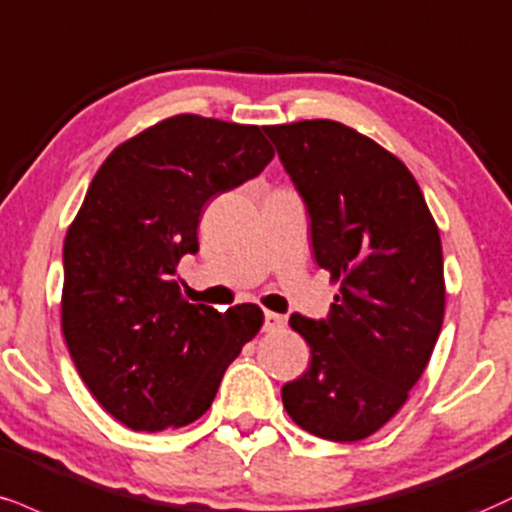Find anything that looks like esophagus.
<instances>
[{
	"mask_svg": "<svg viewBox=\"0 0 512 512\" xmlns=\"http://www.w3.org/2000/svg\"><path fill=\"white\" fill-rule=\"evenodd\" d=\"M283 326V317L276 312H264V331H276Z\"/></svg>",
	"mask_w": 512,
	"mask_h": 512,
	"instance_id": "34e87169",
	"label": "esophagus"
}]
</instances>
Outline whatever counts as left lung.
Masks as SVG:
<instances>
[{
    "label": "left lung",
    "mask_w": 512,
    "mask_h": 512,
    "mask_svg": "<svg viewBox=\"0 0 512 512\" xmlns=\"http://www.w3.org/2000/svg\"><path fill=\"white\" fill-rule=\"evenodd\" d=\"M262 131L303 197L317 264L341 281L326 319H288L312 360L283 384V408L319 439H367L403 408L439 338V229L408 166L367 135L329 119Z\"/></svg>",
    "instance_id": "8db88e82"
}]
</instances>
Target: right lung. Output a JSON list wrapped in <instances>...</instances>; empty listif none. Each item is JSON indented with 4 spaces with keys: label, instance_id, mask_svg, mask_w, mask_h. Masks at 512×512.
<instances>
[{
    "label": "right lung",
    "instance_id": "right-lung-1",
    "mask_svg": "<svg viewBox=\"0 0 512 512\" xmlns=\"http://www.w3.org/2000/svg\"><path fill=\"white\" fill-rule=\"evenodd\" d=\"M260 126L178 114L121 143L92 178L64 240L61 331L80 379L133 432L186 427L260 331L257 305L217 312L183 298L212 197L272 162Z\"/></svg>",
    "mask_w": 512,
    "mask_h": 512
}]
</instances>
